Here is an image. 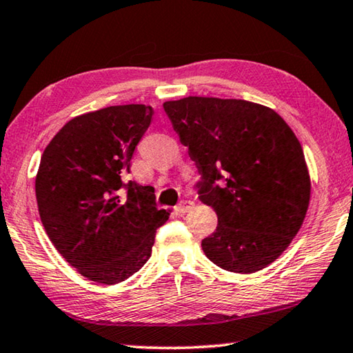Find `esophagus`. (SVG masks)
Masks as SVG:
<instances>
[{
  "mask_svg": "<svg viewBox=\"0 0 353 353\" xmlns=\"http://www.w3.org/2000/svg\"><path fill=\"white\" fill-rule=\"evenodd\" d=\"M191 207H193V202H191V201H182L181 204L176 207V212L177 213H187Z\"/></svg>",
  "mask_w": 353,
  "mask_h": 353,
  "instance_id": "1",
  "label": "esophagus"
}]
</instances>
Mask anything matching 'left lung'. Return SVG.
Instances as JSON below:
<instances>
[{"label": "left lung", "mask_w": 353, "mask_h": 353, "mask_svg": "<svg viewBox=\"0 0 353 353\" xmlns=\"http://www.w3.org/2000/svg\"><path fill=\"white\" fill-rule=\"evenodd\" d=\"M201 174L199 199L218 214L202 240L207 259L252 274L290 246L305 219L312 183L297 137L270 107L188 97L163 103Z\"/></svg>", "instance_id": "1"}]
</instances>
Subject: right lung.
I'll use <instances>...</instances> for the list:
<instances>
[{
	"label": "right lung",
	"instance_id": "1",
	"mask_svg": "<svg viewBox=\"0 0 353 353\" xmlns=\"http://www.w3.org/2000/svg\"><path fill=\"white\" fill-rule=\"evenodd\" d=\"M151 105H110L76 117L45 148L35 196L46 235L88 280L115 285L149 260L166 223L152 187L124 182L151 124Z\"/></svg>",
	"mask_w": 353,
	"mask_h": 353
}]
</instances>
